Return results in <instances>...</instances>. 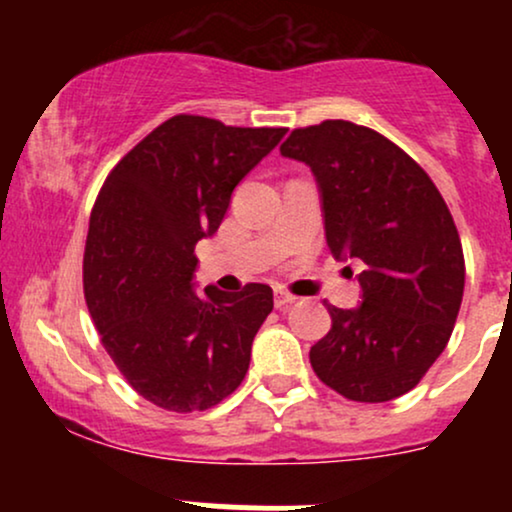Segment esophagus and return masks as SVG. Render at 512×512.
Returning a JSON list of instances; mask_svg holds the SVG:
<instances>
[{"mask_svg": "<svg viewBox=\"0 0 512 512\" xmlns=\"http://www.w3.org/2000/svg\"><path fill=\"white\" fill-rule=\"evenodd\" d=\"M298 298L296 296H291L289 291H284V289H276L274 291V305L276 308H286V305H291V303H296Z\"/></svg>", "mask_w": 512, "mask_h": 512, "instance_id": "34e87169", "label": "esophagus"}]
</instances>
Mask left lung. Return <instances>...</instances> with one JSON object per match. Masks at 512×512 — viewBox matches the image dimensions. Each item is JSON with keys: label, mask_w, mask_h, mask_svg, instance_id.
<instances>
[{"label": "left lung", "mask_w": 512, "mask_h": 512, "mask_svg": "<svg viewBox=\"0 0 512 512\" xmlns=\"http://www.w3.org/2000/svg\"><path fill=\"white\" fill-rule=\"evenodd\" d=\"M281 156L313 170L332 255L363 262L361 305H327L332 330L310 349L313 370L346 399L390 402L419 385L460 313L464 257L448 204L414 158L354 122L293 129Z\"/></svg>", "instance_id": "1"}]
</instances>
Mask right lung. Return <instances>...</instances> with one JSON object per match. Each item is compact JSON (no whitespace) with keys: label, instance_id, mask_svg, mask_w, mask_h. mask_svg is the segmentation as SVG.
<instances>
[{"label":"right lung","instance_id":"right-lung-1","mask_svg":"<svg viewBox=\"0 0 512 512\" xmlns=\"http://www.w3.org/2000/svg\"><path fill=\"white\" fill-rule=\"evenodd\" d=\"M284 127H226L175 115L134 146L91 211L84 293L125 380L168 411H202L243 383L274 308L267 284L197 293L195 245L219 231L238 182Z\"/></svg>","mask_w":512,"mask_h":512}]
</instances>
